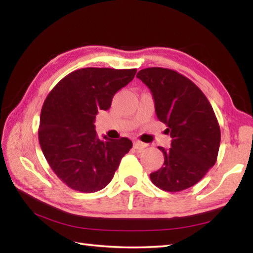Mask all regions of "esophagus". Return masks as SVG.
I'll return each instance as SVG.
<instances>
[{
	"mask_svg": "<svg viewBox=\"0 0 253 253\" xmlns=\"http://www.w3.org/2000/svg\"><path fill=\"white\" fill-rule=\"evenodd\" d=\"M134 147L136 149H144L145 147H147V145L146 144H144V142H141V141H139V140H136L135 142H134Z\"/></svg>",
	"mask_w": 253,
	"mask_h": 253,
	"instance_id": "obj_1",
	"label": "esophagus"
}]
</instances>
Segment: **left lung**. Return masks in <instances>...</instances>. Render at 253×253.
Listing matches in <instances>:
<instances>
[{"label": "left lung", "instance_id": "1", "mask_svg": "<svg viewBox=\"0 0 253 253\" xmlns=\"http://www.w3.org/2000/svg\"><path fill=\"white\" fill-rule=\"evenodd\" d=\"M137 77L150 89L155 112L167 126L170 148L158 147L164 165L150 173L155 186L169 192L188 189L213 167L220 146V127L205 94L189 79L162 67L141 70Z\"/></svg>", "mask_w": 253, "mask_h": 253}]
</instances>
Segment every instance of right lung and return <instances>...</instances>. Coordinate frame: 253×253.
Listing matches in <instances>:
<instances>
[{"instance_id": "right-lung-1", "label": "right lung", "mask_w": 253, "mask_h": 253, "mask_svg": "<svg viewBox=\"0 0 253 253\" xmlns=\"http://www.w3.org/2000/svg\"><path fill=\"white\" fill-rule=\"evenodd\" d=\"M137 70L81 68L50 90L41 113L39 140L52 170L72 189L95 192L106 187L132 147L126 137L99 139L96 115L111 107L114 95Z\"/></svg>"}]
</instances>
